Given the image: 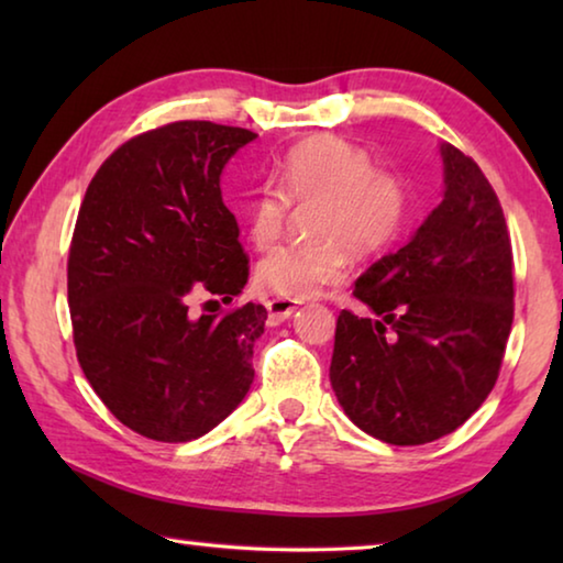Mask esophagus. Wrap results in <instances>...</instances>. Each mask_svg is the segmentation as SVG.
Here are the masks:
<instances>
[{"label":"esophagus","mask_w":563,"mask_h":563,"mask_svg":"<svg viewBox=\"0 0 563 563\" xmlns=\"http://www.w3.org/2000/svg\"><path fill=\"white\" fill-rule=\"evenodd\" d=\"M265 308H268L273 322H283V320H288L295 310H298V302L285 300V298H275V300L265 302Z\"/></svg>","instance_id":"obj_1"}]
</instances>
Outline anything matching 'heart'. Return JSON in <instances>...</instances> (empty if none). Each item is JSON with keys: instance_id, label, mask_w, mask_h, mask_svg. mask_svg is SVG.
<instances>
[{"instance_id": "heart-1", "label": "heart", "mask_w": 563, "mask_h": 563, "mask_svg": "<svg viewBox=\"0 0 563 563\" xmlns=\"http://www.w3.org/2000/svg\"><path fill=\"white\" fill-rule=\"evenodd\" d=\"M280 191L263 186L243 211L255 247L280 235L290 203H312L308 243L280 245L255 265V288L308 300L345 273L347 251L373 255L395 241L407 213V188L375 168L365 148L340 136H316L290 148L278 168Z\"/></svg>"}]
</instances>
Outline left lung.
Here are the masks:
<instances>
[{
  "instance_id": "8db88e82",
  "label": "left lung",
  "mask_w": 563,
  "mask_h": 563,
  "mask_svg": "<svg viewBox=\"0 0 563 563\" xmlns=\"http://www.w3.org/2000/svg\"><path fill=\"white\" fill-rule=\"evenodd\" d=\"M442 203L407 245L355 280L373 318L342 310L330 383L362 432L399 446L440 440L492 393L514 320L511 241L482 168L440 144Z\"/></svg>"
}]
</instances>
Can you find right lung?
Listing matches in <instances>:
<instances>
[{
    "instance_id": "1",
    "label": "right lung",
    "mask_w": 563,
    "mask_h": 563,
    "mask_svg": "<svg viewBox=\"0 0 563 563\" xmlns=\"http://www.w3.org/2000/svg\"><path fill=\"white\" fill-rule=\"evenodd\" d=\"M255 136L211 121L141 133L103 161L79 208L69 251L76 357L111 415L148 440H198L253 385L268 310L245 302L194 318L188 298L208 290L231 302L245 288L221 176Z\"/></svg>"
}]
</instances>
